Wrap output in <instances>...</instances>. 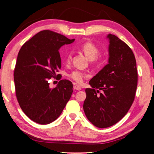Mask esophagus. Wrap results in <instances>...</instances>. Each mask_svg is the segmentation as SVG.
Wrapping results in <instances>:
<instances>
[{
  "label": "esophagus",
  "instance_id": "34e87169",
  "mask_svg": "<svg viewBox=\"0 0 154 154\" xmlns=\"http://www.w3.org/2000/svg\"><path fill=\"white\" fill-rule=\"evenodd\" d=\"M73 88H74V90H77V91H81V88L79 87V86L77 85H75L73 86Z\"/></svg>",
  "mask_w": 154,
  "mask_h": 154
}]
</instances>
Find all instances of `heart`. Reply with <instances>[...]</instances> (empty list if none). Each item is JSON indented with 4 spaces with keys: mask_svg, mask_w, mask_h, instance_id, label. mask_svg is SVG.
Instances as JSON below:
<instances>
[{
    "mask_svg": "<svg viewBox=\"0 0 154 154\" xmlns=\"http://www.w3.org/2000/svg\"><path fill=\"white\" fill-rule=\"evenodd\" d=\"M80 49L83 51L86 56L91 60L96 58L99 54V50L93 42L91 41L85 42L80 46ZM71 52H69L66 56L67 62H69L71 60ZM69 77L77 83H82L85 78V73L80 70H74L69 74Z\"/></svg>",
    "mask_w": 154,
    "mask_h": 154,
    "instance_id": "heart-1",
    "label": "heart"
}]
</instances>
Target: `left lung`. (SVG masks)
<instances>
[{"instance_id":"left-lung-1","label":"left lung","mask_w":154,"mask_h":154,"mask_svg":"<svg viewBox=\"0 0 154 154\" xmlns=\"http://www.w3.org/2000/svg\"><path fill=\"white\" fill-rule=\"evenodd\" d=\"M108 64L89 81L83 109L98 128L113 125L129 110L137 88V62L131 48L116 35L109 34Z\"/></svg>"}]
</instances>
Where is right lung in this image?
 <instances>
[{"instance_id": "1", "label": "right lung", "mask_w": 154, "mask_h": 154, "mask_svg": "<svg viewBox=\"0 0 154 154\" xmlns=\"http://www.w3.org/2000/svg\"><path fill=\"white\" fill-rule=\"evenodd\" d=\"M75 39L50 30L38 32L20 50L14 72L16 98L24 113L34 122L46 125L58 118L73 91L71 81L60 80L51 88L48 80L61 68L59 49ZM60 78H58V80Z\"/></svg>"}]
</instances>
